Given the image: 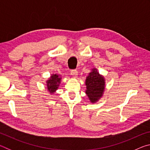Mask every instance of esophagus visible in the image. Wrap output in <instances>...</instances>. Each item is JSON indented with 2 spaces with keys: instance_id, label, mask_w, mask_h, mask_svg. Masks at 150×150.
Instances as JSON below:
<instances>
[{
  "instance_id": "esophagus-1",
  "label": "esophagus",
  "mask_w": 150,
  "mask_h": 150,
  "mask_svg": "<svg viewBox=\"0 0 150 150\" xmlns=\"http://www.w3.org/2000/svg\"><path fill=\"white\" fill-rule=\"evenodd\" d=\"M71 75L72 76H73V77H76L78 75V72L77 71L76 69H73L71 70Z\"/></svg>"
}]
</instances>
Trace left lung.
<instances>
[{
  "mask_svg": "<svg viewBox=\"0 0 150 150\" xmlns=\"http://www.w3.org/2000/svg\"><path fill=\"white\" fill-rule=\"evenodd\" d=\"M86 93L91 102H95L103 95L105 89V80L95 69H93L86 79Z\"/></svg>",
  "mask_w": 150,
  "mask_h": 150,
  "instance_id": "left-lung-1",
  "label": "left lung"
}]
</instances>
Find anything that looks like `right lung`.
Segmentation results:
<instances>
[{
    "label": "right lung",
    "mask_w": 150,
    "mask_h": 150,
    "mask_svg": "<svg viewBox=\"0 0 150 150\" xmlns=\"http://www.w3.org/2000/svg\"><path fill=\"white\" fill-rule=\"evenodd\" d=\"M61 78L57 75H53L51 77L50 79L47 81V87L50 93H54L58 88Z\"/></svg>",
    "instance_id": "obj_1"
}]
</instances>
